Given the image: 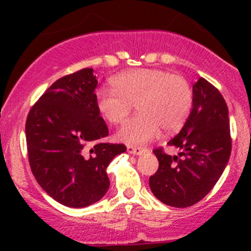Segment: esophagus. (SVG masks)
I'll use <instances>...</instances> for the list:
<instances>
[{"label": "esophagus", "instance_id": "esophagus-1", "mask_svg": "<svg viewBox=\"0 0 251 251\" xmlns=\"http://www.w3.org/2000/svg\"><path fill=\"white\" fill-rule=\"evenodd\" d=\"M144 149L140 148V147H133V146H127V151L130 154H133V155H141L143 153Z\"/></svg>", "mask_w": 251, "mask_h": 251}]
</instances>
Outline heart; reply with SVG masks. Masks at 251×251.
<instances>
[{"mask_svg":"<svg viewBox=\"0 0 251 251\" xmlns=\"http://www.w3.org/2000/svg\"><path fill=\"white\" fill-rule=\"evenodd\" d=\"M112 90L96 92V108L111 125L123 123L136 104L138 115L126 121L116 140L130 146L153 141L159 131L173 133L182 127L191 111L193 93L179 75L160 69H133L111 78Z\"/></svg>","mask_w":251,"mask_h":251,"instance_id":"1","label":"heart"}]
</instances>
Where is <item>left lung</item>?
<instances>
[{"instance_id":"obj_1","label":"left lung","mask_w":251,"mask_h":251,"mask_svg":"<svg viewBox=\"0 0 251 251\" xmlns=\"http://www.w3.org/2000/svg\"><path fill=\"white\" fill-rule=\"evenodd\" d=\"M179 151L154 149L159 169L149 187L161 203L174 207L197 204L214 188L231 155L228 108L221 93L201 77L193 85V104L178 133L168 142Z\"/></svg>"}]
</instances>
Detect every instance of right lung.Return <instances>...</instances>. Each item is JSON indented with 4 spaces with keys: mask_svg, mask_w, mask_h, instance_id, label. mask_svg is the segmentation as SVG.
Returning a JSON list of instances; mask_svg holds the SVG:
<instances>
[{
    "mask_svg": "<svg viewBox=\"0 0 251 251\" xmlns=\"http://www.w3.org/2000/svg\"><path fill=\"white\" fill-rule=\"evenodd\" d=\"M97 78L86 68L55 81L31 108L25 124L35 178L58 203L85 207L110 186L107 168L124 144L91 143L108 136L96 108Z\"/></svg>",
    "mask_w": 251,
    "mask_h": 251,
    "instance_id": "right-lung-1",
    "label": "right lung"
}]
</instances>
